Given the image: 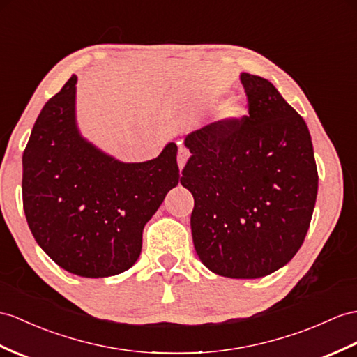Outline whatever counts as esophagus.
Segmentation results:
<instances>
[{
  "mask_svg": "<svg viewBox=\"0 0 357 357\" xmlns=\"http://www.w3.org/2000/svg\"><path fill=\"white\" fill-rule=\"evenodd\" d=\"M188 159H189V151L185 149L183 145H180L178 146V154H177V163H178V168L180 169L185 168Z\"/></svg>",
  "mask_w": 357,
  "mask_h": 357,
  "instance_id": "obj_1",
  "label": "esophagus"
}]
</instances>
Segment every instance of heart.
Segmentation results:
<instances>
[{"mask_svg": "<svg viewBox=\"0 0 357 357\" xmlns=\"http://www.w3.org/2000/svg\"><path fill=\"white\" fill-rule=\"evenodd\" d=\"M247 113V109L242 106L239 101H231L229 104H225L222 112H221V118L222 119H234V118H241Z\"/></svg>", "mask_w": 357, "mask_h": 357, "instance_id": "b5f03b06", "label": "heart"}]
</instances>
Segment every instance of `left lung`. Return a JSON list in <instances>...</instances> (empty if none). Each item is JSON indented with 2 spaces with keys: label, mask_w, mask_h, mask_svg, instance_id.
Masks as SVG:
<instances>
[{
  "label": "left lung",
  "mask_w": 357,
  "mask_h": 357,
  "mask_svg": "<svg viewBox=\"0 0 357 357\" xmlns=\"http://www.w3.org/2000/svg\"><path fill=\"white\" fill-rule=\"evenodd\" d=\"M248 116L189 133L180 183L194 195L190 230L212 273L259 279L297 255L314 213L318 171L304 119L271 82L241 74Z\"/></svg>",
  "instance_id": "8db88e82"
}]
</instances>
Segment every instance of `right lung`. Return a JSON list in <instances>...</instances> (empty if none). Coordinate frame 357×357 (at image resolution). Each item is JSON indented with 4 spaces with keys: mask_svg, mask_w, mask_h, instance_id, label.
<instances>
[{
    "mask_svg": "<svg viewBox=\"0 0 357 357\" xmlns=\"http://www.w3.org/2000/svg\"><path fill=\"white\" fill-rule=\"evenodd\" d=\"M77 75L47 101L22 154V203L39 247L80 277L127 271L145 224L178 185L177 145L126 163L84 139L75 119Z\"/></svg>",
    "mask_w": 357,
    "mask_h": 357,
    "instance_id": "add662e5",
    "label": "right lung"
}]
</instances>
